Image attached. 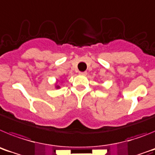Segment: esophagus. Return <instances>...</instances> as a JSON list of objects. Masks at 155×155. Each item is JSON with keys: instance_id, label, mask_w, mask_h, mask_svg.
Listing matches in <instances>:
<instances>
[{"instance_id": "esophagus-1", "label": "esophagus", "mask_w": 155, "mask_h": 155, "mask_svg": "<svg viewBox=\"0 0 155 155\" xmlns=\"http://www.w3.org/2000/svg\"><path fill=\"white\" fill-rule=\"evenodd\" d=\"M79 74L86 75V74H87V72H86V71H84V72H79Z\"/></svg>"}]
</instances>
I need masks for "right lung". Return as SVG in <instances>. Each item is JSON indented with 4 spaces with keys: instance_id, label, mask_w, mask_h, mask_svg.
<instances>
[{
    "instance_id": "right-lung-1",
    "label": "right lung",
    "mask_w": 155,
    "mask_h": 155,
    "mask_svg": "<svg viewBox=\"0 0 155 155\" xmlns=\"http://www.w3.org/2000/svg\"><path fill=\"white\" fill-rule=\"evenodd\" d=\"M56 87H57V88H59V87H60V86H58V85H57V86H56Z\"/></svg>"
}]
</instances>
